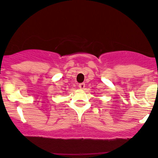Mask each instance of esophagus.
<instances>
[{"label":"esophagus","mask_w":158,"mask_h":158,"mask_svg":"<svg viewBox=\"0 0 158 158\" xmlns=\"http://www.w3.org/2000/svg\"><path fill=\"white\" fill-rule=\"evenodd\" d=\"M85 87V83H80L79 85V88L80 89H84Z\"/></svg>","instance_id":"esophagus-1"}]
</instances>
